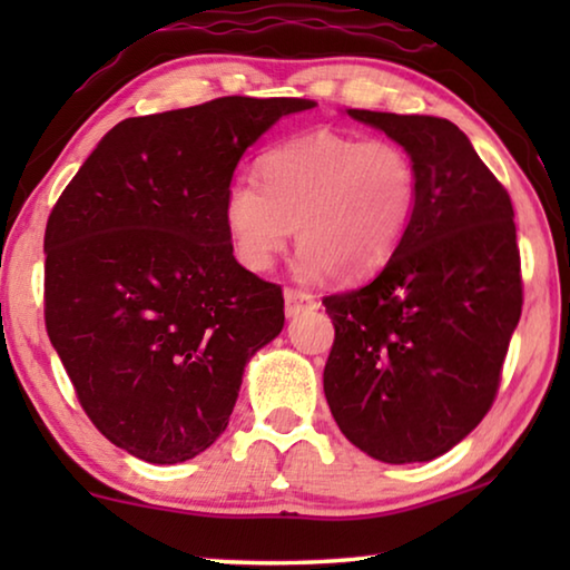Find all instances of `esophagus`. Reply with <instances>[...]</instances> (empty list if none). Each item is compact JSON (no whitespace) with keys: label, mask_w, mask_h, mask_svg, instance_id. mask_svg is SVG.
I'll list each match as a JSON object with an SVG mask.
<instances>
[{"label":"esophagus","mask_w":570,"mask_h":570,"mask_svg":"<svg viewBox=\"0 0 570 570\" xmlns=\"http://www.w3.org/2000/svg\"><path fill=\"white\" fill-rule=\"evenodd\" d=\"M284 304H286V316H298L302 312H312L316 308V298L306 292H298V288H286L284 292Z\"/></svg>","instance_id":"esophagus-1"}]
</instances>
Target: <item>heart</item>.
Listing matches in <instances>:
<instances>
[{
	"label": "heart",
	"mask_w": 570,
	"mask_h": 570,
	"mask_svg": "<svg viewBox=\"0 0 570 570\" xmlns=\"http://www.w3.org/2000/svg\"><path fill=\"white\" fill-rule=\"evenodd\" d=\"M262 178L230 180L224 220L234 254L266 272L296 226V274L372 276L400 248L420 200L417 163L400 142L314 130L268 150Z\"/></svg>",
	"instance_id": "1"
}]
</instances>
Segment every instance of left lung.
I'll return each instance as SVG.
<instances>
[{"label":"left lung","instance_id":"left-lung-1","mask_svg":"<svg viewBox=\"0 0 570 570\" xmlns=\"http://www.w3.org/2000/svg\"><path fill=\"white\" fill-rule=\"evenodd\" d=\"M410 153L420 200L370 284L324 296L334 346L324 394L366 455L428 462L465 440L495 400L523 286L513 204L455 122L346 110Z\"/></svg>","mask_w":570,"mask_h":570}]
</instances>
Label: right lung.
I'll return each mask as SVG.
<instances>
[{
  "label": "right lung",
  "mask_w": 570,
  "mask_h": 570,
  "mask_svg": "<svg viewBox=\"0 0 570 570\" xmlns=\"http://www.w3.org/2000/svg\"><path fill=\"white\" fill-rule=\"evenodd\" d=\"M302 98H218L115 125L45 230V322L112 445L176 465L214 445L284 296L236 262L224 198L244 153Z\"/></svg>",
  "instance_id": "obj_1"
}]
</instances>
